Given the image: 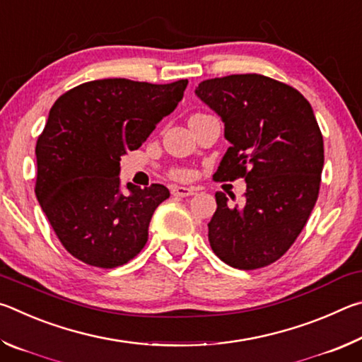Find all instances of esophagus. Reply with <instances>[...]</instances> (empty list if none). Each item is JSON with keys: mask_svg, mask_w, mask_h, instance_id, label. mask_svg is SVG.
Instances as JSON below:
<instances>
[{"mask_svg": "<svg viewBox=\"0 0 362 362\" xmlns=\"http://www.w3.org/2000/svg\"><path fill=\"white\" fill-rule=\"evenodd\" d=\"M170 193H173V196H177V198H187V196L194 194V189L187 187H173Z\"/></svg>", "mask_w": 362, "mask_h": 362, "instance_id": "34e87169", "label": "esophagus"}]
</instances>
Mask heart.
I'll return each instance as SVG.
<instances>
[{
  "instance_id": "heart-1",
  "label": "heart",
  "mask_w": 362,
  "mask_h": 362,
  "mask_svg": "<svg viewBox=\"0 0 362 362\" xmlns=\"http://www.w3.org/2000/svg\"><path fill=\"white\" fill-rule=\"evenodd\" d=\"M170 175L175 177V179H183V177H185V173H183V170H180V169H177V170H173Z\"/></svg>"
}]
</instances>
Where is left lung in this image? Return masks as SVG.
<instances>
[{"mask_svg": "<svg viewBox=\"0 0 362 362\" xmlns=\"http://www.w3.org/2000/svg\"><path fill=\"white\" fill-rule=\"evenodd\" d=\"M196 95L222 118L231 144L214 180L247 183L241 206L216 193L207 223L214 254L240 269L272 265L296 243L320 194L324 142L313 108L292 86L257 73L206 79Z\"/></svg>", "mask_w": 362, "mask_h": 362, "instance_id": "8db88e82", "label": "left lung"}]
</instances>
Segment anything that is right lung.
I'll return each mask as SVG.
<instances>
[{
    "label": "right lung",
    "instance_id": "add662e5",
    "mask_svg": "<svg viewBox=\"0 0 362 362\" xmlns=\"http://www.w3.org/2000/svg\"><path fill=\"white\" fill-rule=\"evenodd\" d=\"M187 84L95 79L52 105L35 148V193L66 252L86 265L121 267L148 241L153 212L169 189L127 183L131 193L122 194L119 161L174 112Z\"/></svg>",
    "mask_w": 362,
    "mask_h": 362
}]
</instances>
